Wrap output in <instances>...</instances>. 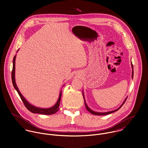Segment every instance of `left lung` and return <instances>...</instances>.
Masks as SVG:
<instances>
[{
    "instance_id": "1",
    "label": "left lung",
    "mask_w": 148,
    "mask_h": 148,
    "mask_svg": "<svg viewBox=\"0 0 148 148\" xmlns=\"http://www.w3.org/2000/svg\"><path fill=\"white\" fill-rule=\"evenodd\" d=\"M132 67V78L133 79V65H132V64H131ZM83 93V98H84V103H85V106H86V109L87 110V111H89L91 114H93V115H108V114H112V113H113V112H116V111H117V110H119L122 106H123V105L124 104V103L125 102V101H126V100H127V98L125 99V100L124 101V102L123 103V104L120 106V107H119L117 110H115L114 111H110V112H95V111H92V110H91L88 106H87V105L86 104V101H85V99H84V95H83V92H82Z\"/></svg>"
}]
</instances>
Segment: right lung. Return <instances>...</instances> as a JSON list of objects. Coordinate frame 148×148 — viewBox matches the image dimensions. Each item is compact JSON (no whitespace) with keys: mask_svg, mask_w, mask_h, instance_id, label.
Instances as JSON below:
<instances>
[{"mask_svg":"<svg viewBox=\"0 0 148 148\" xmlns=\"http://www.w3.org/2000/svg\"><path fill=\"white\" fill-rule=\"evenodd\" d=\"M15 60H16V55L14 56V60H13V67H12V76H11L12 81V84H13V86H14V88L16 90L18 94L19 95L21 100L23 101V103L24 104L25 107L29 111H31V112H32L33 114H42V115H52V114H54L56 113L59 110V106H60V104L61 97V95H62V91H60L59 98L58 99L56 104L54 106H53L50 108H41L35 107L33 105L31 104L22 95V94H21V92H20L19 90L18 89V88L17 87L16 82H15Z\"/></svg>","mask_w":148,"mask_h":148,"instance_id":"right-lung-1","label":"right lung"}]
</instances>
